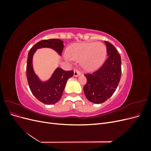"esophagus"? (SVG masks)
<instances>
[{"label": "esophagus", "instance_id": "1", "mask_svg": "<svg viewBox=\"0 0 151 151\" xmlns=\"http://www.w3.org/2000/svg\"><path fill=\"white\" fill-rule=\"evenodd\" d=\"M80 75H81V73L79 71H77L76 70H74V77H79Z\"/></svg>", "mask_w": 151, "mask_h": 151}]
</instances>
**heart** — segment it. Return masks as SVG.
<instances>
[{
  "label": "heart",
  "instance_id": "b5f03b06",
  "mask_svg": "<svg viewBox=\"0 0 151 151\" xmlns=\"http://www.w3.org/2000/svg\"><path fill=\"white\" fill-rule=\"evenodd\" d=\"M106 47L101 42H83L72 45L68 50V56L80 60L81 67L86 71L93 72L101 67L106 57ZM68 60V58L65 57Z\"/></svg>",
  "mask_w": 151,
  "mask_h": 151
}]
</instances>
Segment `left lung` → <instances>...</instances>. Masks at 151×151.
I'll list each match as a JSON object with an SVG mask.
<instances>
[{"label":"left lung","instance_id":"1","mask_svg":"<svg viewBox=\"0 0 151 151\" xmlns=\"http://www.w3.org/2000/svg\"><path fill=\"white\" fill-rule=\"evenodd\" d=\"M108 58L103 66L93 74L85 75L87 83L84 92L89 101L100 104L106 101L115 92L121 77V57L113 45L106 41Z\"/></svg>","mask_w":151,"mask_h":151}]
</instances>
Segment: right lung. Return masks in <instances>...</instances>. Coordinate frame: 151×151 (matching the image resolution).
Segmentation results:
<instances>
[{"label": "right lung", "mask_w": 151, "mask_h": 151, "mask_svg": "<svg viewBox=\"0 0 151 151\" xmlns=\"http://www.w3.org/2000/svg\"><path fill=\"white\" fill-rule=\"evenodd\" d=\"M63 42L59 39L44 40L38 42L28 53L26 65V76L31 93L40 101L53 104L60 99L67 80L74 75V71H65L57 67L49 79L43 81L36 74L33 64L34 54L38 49L48 48L61 55Z\"/></svg>", "instance_id": "add662e5"}]
</instances>
